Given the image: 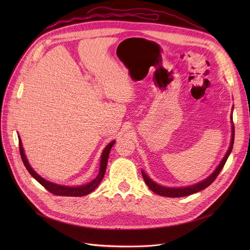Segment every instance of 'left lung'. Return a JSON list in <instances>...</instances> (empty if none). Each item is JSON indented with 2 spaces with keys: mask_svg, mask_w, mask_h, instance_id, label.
Returning <instances> with one entry per match:
<instances>
[{
  "mask_svg": "<svg viewBox=\"0 0 250 250\" xmlns=\"http://www.w3.org/2000/svg\"><path fill=\"white\" fill-rule=\"evenodd\" d=\"M232 120V118H231ZM232 125H231V140H230V146H229V148L228 150V152L226 153L225 157L223 158V160L221 161V163L219 164V166L216 168V170L213 171L207 179L195 184V185H192V186H189V187H183V188H170V187H164V186H161L157 183H155L154 181H152L150 178L145 173V171L141 170V173H142V177H144L145 179V182L146 184L148 186V188L154 192L155 194L157 195H160V196H164V197H170V198H179V197H185V196H189V195H192L194 193H197V192H200L202 190H204L205 188L208 187L213 181L216 180V178L218 177V175L220 174V172L222 171V169L224 168L231 150H232V147H233V141H234V125H233V122H231Z\"/></svg>",
  "mask_w": 250,
  "mask_h": 250,
  "instance_id": "obj_1",
  "label": "left lung"
}]
</instances>
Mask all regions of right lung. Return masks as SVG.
Here are the masks:
<instances>
[{
  "instance_id": "right-lung-1",
  "label": "right lung",
  "mask_w": 250,
  "mask_h": 250,
  "mask_svg": "<svg viewBox=\"0 0 250 250\" xmlns=\"http://www.w3.org/2000/svg\"><path fill=\"white\" fill-rule=\"evenodd\" d=\"M19 142H20L21 157L22 159V162H23L25 168L29 172V174L40 184H42L47 191H49L51 194H54L56 196H67V197H82V196H86V195L90 194L91 192H93L98 187V185L100 184V182L103 180V178H104V172H105V168H106V164H108V159H109V154H110L111 148L115 145V140H113L104 149V151L102 153V156H101V165H100L99 174H98V176L95 178L93 181H91L88 184H85V185H82V186H78V187H68V186L58 185V184H54L52 182H49V181L45 180L44 178L41 177L37 172H35L31 168V166L29 165V163L27 162V159L25 157V154H24V151H23V148H22V146H21V138H19Z\"/></svg>"
}]
</instances>
